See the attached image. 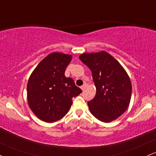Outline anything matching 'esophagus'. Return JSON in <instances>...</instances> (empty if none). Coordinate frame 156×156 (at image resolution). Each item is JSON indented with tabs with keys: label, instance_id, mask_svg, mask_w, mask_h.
I'll use <instances>...</instances> for the list:
<instances>
[{
	"label": "esophagus",
	"instance_id": "esophagus-1",
	"mask_svg": "<svg viewBox=\"0 0 156 156\" xmlns=\"http://www.w3.org/2000/svg\"><path fill=\"white\" fill-rule=\"evenodd\" d=\"M86 84H84V85L82 86L80 88H81V89L83 90V91H84V90H85V89H86Z\"/></svg>",
	"mask_w": 156,
	"mask_h": 156
}]
</instances>
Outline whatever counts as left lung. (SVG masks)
I'll return each mask as SVG.
<instances>
[{
    "label": "left lung",
    "mask_w": 156,
    "mask_h": 156,
    "mask_svg": "<svg viewBox=\"0 0 156 156\" xmlns=\"http://www.w3.org/2000/svg\"><path fill=\"white\" fill-rule=\"evenodd\" d=\"M80 61L91 70L97 92L88 102L90 112L99 121L109 123L126 110L132 97V83L121 65L108 52L84 53Z\"/></svg>",
    "instance_id": "1"
}]
</instances>
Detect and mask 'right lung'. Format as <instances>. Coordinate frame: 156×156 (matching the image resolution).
Returning a JSON list of instances; mask_svg holds the SVG:
<instances>
[{
    "label": "right lung",
    "instance_id": "obj_1",
    "mask_svg": "<svg viewBox=\"0 0 156 156\" xmlns=\"http://www.w3.org/2000/svg\"><path fill=\"white\" fill-rule=\"evenodd\" d=\"M71 60L70 54L51 53L41 61L30 76L27 102L39 119L52 123L62 119L72 105L73 97L82 92L72 78L65 76Z\"/></svg>",
    "mask_w": 156,
    "mask_h": 156
}]
</instances>
